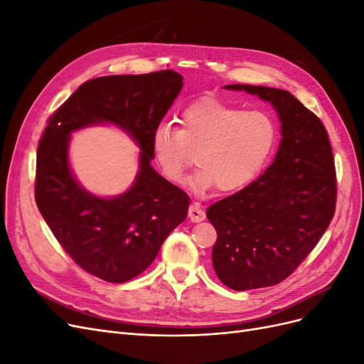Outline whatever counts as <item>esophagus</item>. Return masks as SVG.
<instances>
[{
	"mask_svg": "<svg viewBox=\"0 0 364 364\" xmlns=\"http://www.w3.org/2000/svg\"><path fill=\"white\" fill-rule=\"evenodd\" d=\"M188 217H190L191 222L199 223V222H203L206 215H205V211L200 208L199 203H191L190 209H188Z\"/></svg>",
	"mask_w": 364,
	"mask_h": 364,
	"instance_id": "esophagus-1",
	"label": "esophagus"
}]
</instances>
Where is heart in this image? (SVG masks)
<instances>
[{
	"label": "heart",
	"instance_id": "b5f03b06",
	"mask_svg": "<svg viewBox=\"0 0 364 364\" xmlns=\"http://www.w3.org/2000/svg\"><path fill=\"white\" fill-rule=\"evenodd\" d=\"M277 141L273 119L261 111H241L215 98H200L181 114V129L159 126L151 153L164 178L181 183L196 162L194 193L238 191L255 178Z\"/></svg>",
	"mask_w": 364,
	"mask_h": 364
}]
</instances>
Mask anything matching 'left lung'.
<instances>
[{
    "label": "left lung",
    "mask_w": 364,
    "mask_h": 364,
    "mask_svg": "<svg viewBox=\"0 0 364 364\" xmlns=\"http://www.w3.org/2000/svg\"><path fill=\"white\" fill-rule=\"evenodd\" d=\"M225 87L269 102L282 138L258 179L206 209L217 230L213 266L232 290L270 287L290 277L331 223L337 193L333 150L322 121L289 91Z\"/></svg>",
    "instance_id": "1"
}]
</instances>
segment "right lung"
<instances>
[{
    "label": "right lung",
    "mask_w": 364,
    "mask_h": 364,
    "mask_svg": "<svg viewBox=\"0 0 364 364\" xmlns=\"http://www.w3.org/2000/svg\"><path fill=\"white\" fill-rule=\"evenodd\" d=\"M183 86L171 70L106 75L79 86L50 118L38 146L35 199L60 246L107 282L144 272L188 214L190 197L151 167V136ZM97 124L123 129L140 147L131 188L114 198L87 192L69 165L70 134Z\"/></svg>",
    "instance_id": "1"
}]
</instances>
